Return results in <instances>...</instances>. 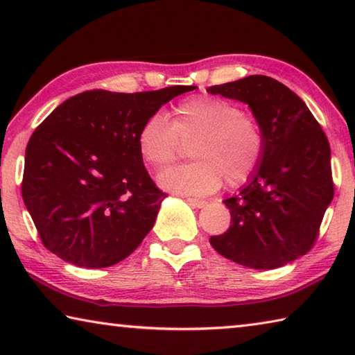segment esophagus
Wrapping results in <instances>:
<instances>
[{
  "instance_id": "obj_1",
  "label": "esophagus",
  "mask_w": 355,
  "mask_h": 355,
  "mask_svg": "<svg viewBox=\"0 0 355 355\" xmlns=\"http://www.w3.org/2000/svg\"><path fill=\"white\" fill-rule=\"evenodd\" d=\"M188 203H189L191 207H194V208H203V207H207V200L194 199V197H188Z\"/></svg>"
}]
</instances>
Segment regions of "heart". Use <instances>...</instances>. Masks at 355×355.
I'll return each mask as SVG.
<instances>
[{
	"label": "heart",
	"mask_w": 355,
	"mask_h": 355,
	"mask_svg": "<svg viewBox=\"0 0 355 355\" xmlns=\"http://www.w3.org/2000/svg\"><path fill=\"white\" fill-rule=\"evenodd\" d=\"M183 144H189L196 161L161 173L159 184L173 192L202 196L218 189L222 182L232 188L248 182L261 163L266 136L257 117L213 95L180 101L172 122L164 114H152L137 133L142 159L155 169L175 163Z\"/></svg>",
	"instance_id": "obj_1"
}]
</instances>
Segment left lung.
<instances>
[{"label": "left lung", "mask_w": 355, "mask_h": 355, "mask_svg": "<svg viewBox=\"0 0 355 355\" xmlns=\"http://www.w3.org/2000/svg\"><path fill=\"white\" fill-rule=\"evenodd\" d=\"M207 91L248 103L266 136L249 184L224 200L230 227L209 243L222 257L254 269L294 261L315 245L334 199L327 136L307 105L274 78L252 75Z\"/></svg>", "instance_id": "obj_1"}]
</instances>
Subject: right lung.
<instances>
[{
    "label": "right lung",
    "instance_id": "1",
    "mask_svg": "<svg viewBox=\"0 0 355 355\" xmlns=\"http://www.w3.org/2000/svg\"><path fill=\"white\" fill-rule=\"evenodd\" d=\"M194 89L87 91L65 100L35 128L21 196L48 250L92 269L133 254L167 196L142 163L137 133L164 103Z\"/></svg>",
    "mask_w": 355,
    "mask_h": 355
}]
</instances>
